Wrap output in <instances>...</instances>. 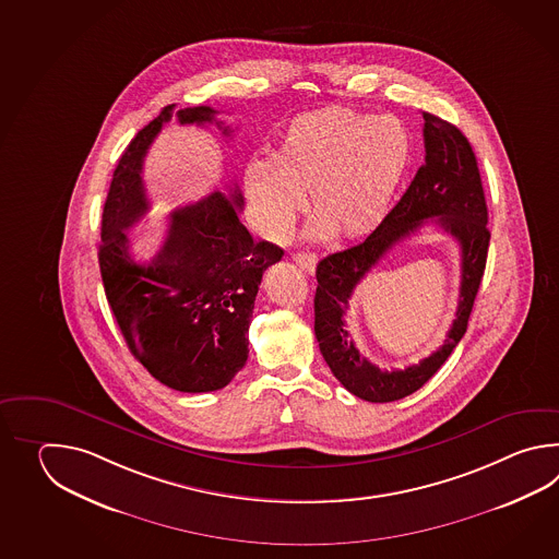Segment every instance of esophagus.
I'll list each match as a JSON object with an SVG mask.
<instances>
[{"mask_svg":"<svg viewBox=\"0 0 559 559\" xmlns=\"http://www.w3.org/2000/svg\"><path fill=\"white\" fill-rule=\"evenodd\" d=\"M292 260L308 274L316 272V265H318V255L316 253H308V251H297L292 253Z\"/></svg>","mask_w":559,"mask_h":559,"instance_id":"esophagus-1","label":"esophagus"}]
</instances>
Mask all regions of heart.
Instances as JSON below:
<instances>
[{"instance_id":"b5f03b06","label":"heart","mask_w":559,"mask_h":559,"mask_svg":"<svg viewBox=\"0 0 559 559\" xmlns=\"http://www.w3.org/2000/svg\"><path fill=\"white\" fill-rule=\"evenodd\" d=\"M409 162L412 140L397 119L320 107L294 118L270 162L246 167L243 188L267 239L292 231L306 191L313 236L366 238L392 212Z\"/></svg>"}]
</instances>
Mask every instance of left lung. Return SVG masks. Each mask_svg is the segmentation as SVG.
Here are the masks:
<instances>
[{"mask_svg": "<svg viewBox=\"0 0 559 559\" xmlns=\"http://www.w3.org/2000/svg\"><path fill=\"white\" fill-rule=\"evenodd\" d=\"M426 164L385 222L366 241L337 251L318 263L313 299L316 337L333 376L357 397L385 404L417 392L452 356L467 330L475 296L486 270L489 229L484 186L474 150L450 121L424 111ZM428 221L459 239L463 250V285L456 320L438 353L416 367L380 370L358 354L344 328V309L355 285L402 238Z\"/></svg>", "mask_w": 559, "mask_h": 559, "instance_id": "1", "label": "left lung"}]
</instances>
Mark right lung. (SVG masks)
<instances>
[{"label": "right lung", "mask_w": 559, "mask_h": 559, "mask_svg": "<svg viewBox=\"0 0 559 559\" xmlns=\"http://www.w3.org/2000/svg\"><path fill=\"white\" fill-rule=\"evenodd\" d=\"M174 106L131 140L109 186L99 243L107 304L133 357L155 380L186 393L226 388L248 361L253 301L270 265L284 250L253 241L239 222L243 198L214 191L169 215L166 239L150 263L130 253L126 229L150 202L143 190V157L171 119ZM215 109H179V123H212ZM222 128V123H217ZM229 133V128H222Z\"/></svg>", "instance_id": "1"}]
</instances>
